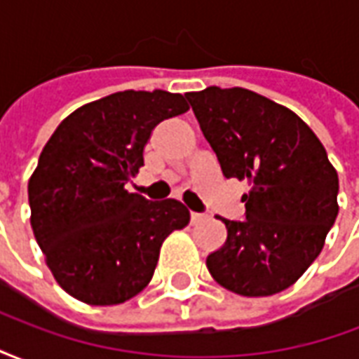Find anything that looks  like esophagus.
I'll return each instance as SVG.
<instances>
[{"mask_svg": "<svg viewBox=\"0 0 359 359\" xmlns=\"http://www.w3.org/2000/svg\"><path fill=\"white\" fill-rule=\"evenodd\" d=\"M203 219H205V215L203 213H190V221H192V225H198V223H202Z\"/></svg>", "mask_w": 359, "mask_h": 359, "instance_id": "1", "label": "esophagus"}]
</instances>
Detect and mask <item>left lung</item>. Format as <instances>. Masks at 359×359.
<instances>
[{"label":"left lung","mask_w":359,"mask_h":359,"mask_svg":"<svg viewBox=\"0 0 359 359\" xmlns=\"http://www.w3.org/2000/svg\"><path fill=\"white\" fill-rule=\"evenodd\" d=\"M226 179L248 180L246 219L229 221L208 256L211 277L241 296L294 285L323 250L339 215V175L323 144L294 111L246 88L188 92Z\"/></svg>","instance_id":"8db88e82"}]
</instances>
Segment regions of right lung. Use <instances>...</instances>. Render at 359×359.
I'll use <instances>...</instances> for the list:
<instances>
[{"instance_id":"obj_1","label":"right lung","mask_w":359,"mask_h":359,"mask_svg":"<svg viewBox=\"0 0 359 359\" xmlns=\"http://www.w3.org/2000/svg\"><path fill=\"white\" fill-rule=\"evenodd\" d=\"M190 109L165 90H125L73 111L28 180L30 225L59 286L90 306L130 300L154 277L159 250L190 211L126 190L151 130Z\"/></svg>"}]
</instances>
